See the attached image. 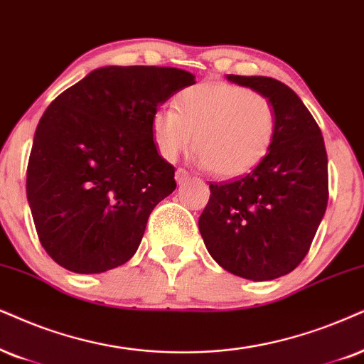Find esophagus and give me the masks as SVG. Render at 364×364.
Listing matches in <instances>:
<instances>
[{
	"label": "esophagus",
	"instance_id": "34e87169",
	"mask_svg": "<svg viewBox=\"0 0 364 364\" xmlns=\"http://www.w3.org/2000/svg\"><path fill=\"white\" fill-rule=\"evenodd\" d=\"M174 179H176L178 185H183V183H186L188 179H190V173L186 171V169H176V176H174Z\"/></svg>",
	"mask_w": 364,
	"mask_h": 364
}]
</instances>
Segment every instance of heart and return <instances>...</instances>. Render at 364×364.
<instances>
[{
	"mask_svg": "<svg viewBox=\"0 0 364 364\" xmlns=\"http://www.w3.org/2000/svg\"><path fill=\"white\" fill-rule=\"evenodd\" d=\"M176 110L159 107L151 131L159 156L176 161L195 146V158L215 176L235 178L254 169L272 149L277 117L269 99L247 87L205 82L176 97Z\"/></svg>",
	"mask_w": 364,
	"mask_h": 364,
	"instance_id": "b5f03b06",
	"label": "heart"
}]
</instances>
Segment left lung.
Returning a JSON list of instances; mask_svg holds the SVG:
<instances>
[{
  "label": "left lung",
  "mask_w": 364,
  "mask_h": 364,
  "mask_svg": "<svg viewBox=\"0 0 364 364\" xmlns=\"http://www.w3.org/2000/svg\"><path fill=\"white\" fill-rule=\"evenodd\" d=\"M227 80L269 99L277 134L250 173L210 185L198 227L206 250L230 274L274 280L309 252L328 206V154L319 126L291 87L257 75Z\"/></svg>",
  "instance_id": "1"
}]
</instances>
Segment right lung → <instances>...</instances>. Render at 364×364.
I'll return each mask as SVG.
<instances>
[{
  "mask_svg": "<svg viewBox=\"0 0 364 364\" xmlns=\"http://www.w3.org/2000/svg\"><path fill=\"white\" fill-rule=\"evenodd\" d=\"M195 75L173 67H100L58 95L36 126L26 198L40 243L75 274L136 254L151 211L176 190L151 117Z\"/></svg>",
  "mask_w": 364,
  "mask_h": 364,
  "instance_id": "right-lung-1",
  "label": "right lung"
}]
</instances>
